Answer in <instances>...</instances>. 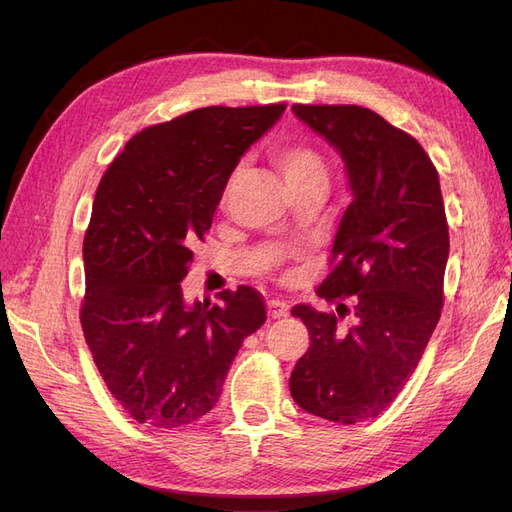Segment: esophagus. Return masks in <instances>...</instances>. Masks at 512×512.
<instances>
[{
  "mask_svg": "<svg viewBox=\"0 0 512 512\" xmlns=\"http://www.w3.org/2000/svg\"><path fill=\"white\" fill-rule=\"evenodd\" d=\"M267 312H269L271 318H282V316L288 314V305L284 301L271 299V301H267Z\"/></svg>",
  "mask_w": 512,
  "mask_h": 512,
  "instance_id": "1",
  "label": "esophagus"
}]
</instances>
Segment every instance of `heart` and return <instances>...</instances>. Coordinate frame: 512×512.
<instances>
[{
  "instance_id": "heart-1",
  "label": "heart",
  "mask_w": 512,
  "mask_h": 512,
  "mask_svg": "<svg viewBox=\"0 0 512 512\" xmlns=\"http://www.w3.org/2000/svg\"><path fill=\"white\" fill-rule=\"evenodd\" d=\"M275 164L282 168V173L292 188H299L305 183H327L329 181V164L324 160L322 153L307 145V143H288L277 147L275 153ZM230 192V185L226 190V196Z\"/></svg>"
}]
</instances>
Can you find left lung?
I'll return each instance as SVG.
<instances>
[{
	"label": "left lung",
	"instance_id": "left-lung-1",
	"mask_svg": "<svg viewBox=\"0 0 512 512\" xmlns=\"http://www.w3.org/2000/svg\"><path fill=\"white\" fill-rule=\"evenodd\" d=\"M292 111L342 153L354 198L316 288L335 312L292 307L309 348L292 369L290 395L309 414L354 425L391 406L440 320L448 260L440 179L416 138L369 108Z\"/></svg>",
	"mask_w": 512,
	"mask_h": 512
}]
</instances>
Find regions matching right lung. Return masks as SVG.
I'll return each instance as SVG.
<instances>
[{
  "label": "right lung",
  "mask_w": 512,
  "mask_h": 512,
  "mask_svg": "<svg viewBox=\"0 0 512 512\" xmlns=\"http://www.w3.org/2000/svg\"><path fill=\"white\" fill-rule=\"evenodd\" d=\"M284 108L207 106L149 126L100 179L81 324L104 384L136 423L173 429L205 416L243 339L267 318L252 286L185 305L181 280L232 168Z\"/></svg>",
  "instance_id": "obj_1"
}]
</instances>
